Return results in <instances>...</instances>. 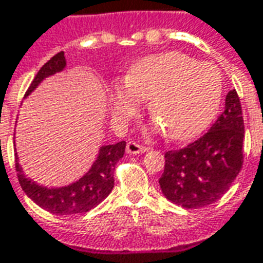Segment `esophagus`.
Listing matches in <instances>:
<instances>
[{
	"label": "esophagus",
	"instance_id": "1",
	"mask_svg": "<svg viewBox=\"0 0 263 263\" xmlns=\"http://www.w3.org/2000/svg\"><path fill=\"white\" fill-rule=\"evenodd\" d=\"M148 150V147L140 146V144H137L135 141H128L127 146H126V152L128 154H141V153H146Z\"/></svg>",
	"mask_w": 263,
	"mask_h": 263
}]
</instances>
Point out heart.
Here are the masks:
<instances>
[{
	"label": "heart",
	"instance_id": "obj_1",
	"mask_svg": "<svg viewBox=\"0 0 263 263\" xmlns=\"http://www.w3.org/2000/svg\"><path fill=\"white\" fill-rule=\"evenodd\" d=\"M222 98V78L217 66L197 62L181 52L141 58L128 69L126 82L110 87L113 116L124 122L135 116L141 99L171 140H188L208 127Z\"/></svg>",
	"mask_w": 263,
	"mask_h": 263
}]
</instances>
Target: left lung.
<instances>
[{
  "mask_svg": "<svg viewBox=\"0 0 263 263\" xmlns=\"http://www.w3.org/2000/svg\"><path fill=\"white\" fill-rule=\"evenodd\" d=\"M243 137L241 102L234 89L208 133L184 148L165 153L164 171L158 180L165 198L184 208L219 200L242 168Z\"/></svg>",
  "mask_w": 263,
  "mask_h": 263,
  "instance_id": "8db88e82",
  "label": "left lung"
}]
</instances>
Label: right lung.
<instances>
[{"label": "right lung", "instance_id": "1", "mask_svg": "<svg viewBox=\"0 0 263 263\" xmlns=\"http://www.w3.org/2000/svg\"><path fill=\"white\" fill-rule=\"evenodd\" d=\"M65 68H66L65 53L59 52L39 69L31 86L28 87L25 96H29L44 79L62 72ZM124 148H126V141L102 146L99 148L96 160L93 161L89 171L85 173V176L63 187H44L31 178H28L22 171L21 164L18 161V154L15 153V168L18 173V180L25 194L45 211L57 215H75V214L87 212L100 204L111 193L115 187V178H113L115 167L117 161L123 157Z\"/></svg>", "mask_w": 263, "mask_h": 263}]
</instances>
